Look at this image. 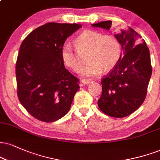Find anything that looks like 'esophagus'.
Masks as SVG:
<instances>
[{
  "instance_id": "1",
  "label": "esophagus",
  "mask_w": 160,
  "mask_h": 160,
  "mask_svg": "<svg viewBox=\"0 0 160 160\" xmlns=\"http://www.w3.org/2000/svg\"><path fill=\"white\" fill-rule=\"evenodd\" d=\"M93 82L92 80H87V79H83V80H81V83L82 84H86V85H88V84L89 83H92V82Z\"/></svg>"
}]
</instances>
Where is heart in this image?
Returning a JSON list of instances; mask_svg holds the SVG:
<instances>
[{
    "instance_id": "b5f03b06",
    "label": "heart",
    "mask_w": 160,
    "mask_h": 160,
    "mask_svg": "<svg viewBox=\"0 0 160 160\" xmlns=\"http://www.w3.org/2000/svg\"><path fill=\"white\" fill-rule=\"evenodd\" d=\"M74 45L79 53L87 51L86 59L88 62L80 70L84 76H96L102 70L109 72L122 57V47L118 38L95 30H86L80 32L74 39ZM60 57L65 66L76 72L80 70L81 62L70 43L62 45Z\"/></svg>"
}]
</instances>
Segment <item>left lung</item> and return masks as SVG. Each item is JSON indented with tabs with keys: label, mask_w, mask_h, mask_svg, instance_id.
<instances>
[{
	"label": "left lung",
	"mask_w": 160,
	"mask_h": 160,
	"mask_svg": "<svg viewBox=\"0 0 160 160\" xmlns=\"http://www.w3.org/2000/svg\"><path fill=\"white\" fill-rule=\"evenodd\" d=\"M109 30L111 21L92 24ZM115 36L124 57L101 80L102 95L98 105L103 113L114 118L132 114L143 103L152 74L150 51L142 36L129 28L117 30Z\"/></svg>",
	"instance_id": "8db88e82"
}]
</instances>
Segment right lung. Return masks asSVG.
Segmentation results:
<instances>
[{"instance_id": "add662e5", "label": "right lung", "mask_w": 160, "mask_h": 160, "mask_svg": "<svg viewBox=\"0 0 160 160\" xmlns=\"http://www.w3.org/2000/svg\"><path fill=\"white\" fill-rule=\"evenodd\" d=\"M81 27L47 23L32 30L20 46L15 66L17 95L25 109L41 122L65 116L80 88L78 78L65 68L60 49Z\"/></svg>"}]
</instances>
